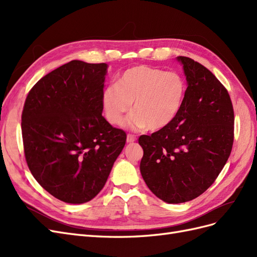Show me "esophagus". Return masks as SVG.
<instances>
[{"mask_svg":"<svg viewBox=\"0 0 257 257\" xmlns=\"http://www.w3.org/2000/svg\"><path fill=\"white\" fill-rule=\"evenodd\" d=\"M136 136L135 135H133V134H128L127 135V138H126V142L128 143V144H132V143H134V142H136Z\"/></svg>","mask_w":257,"mask_h":257,"instance_id":"34e87169","label":"esophagus"}]
</instances>
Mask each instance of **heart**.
Returning a JSON list of instances; mask_svg holds the SVG:
<instances>
[{"label":"heart","mask_w":257,"mask_h":257,"mask_svg":"<svg viewBox=\"0 0 257 257\" xmlns=\"http://www.w3.org/2000/svg\"><path fill=\"white\" fill-rule=\"evenodd\" d=\"M186 94L183 77L150 66L126 69L115 82L103 91L102 103L107 120L118 125L131 109L128 124L133 127L157 131L169 125L180 112Z\"/></svg>","instance_id":"b5f03b06"}]
</instances>
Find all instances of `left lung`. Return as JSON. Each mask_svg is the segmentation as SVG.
I'll return each instance as SVG.
<instances>
[{"label":"left lung","mask_w":257,"mask_h":257,"mask_svg":"<svg viewBox=\"0 0 257 257\" xmlns=\"http://www.w3.org/2000/svg\"><path fill=\"white\" fill-rule=\"evenodd\" d=\"M178 60L188 81L181 110L169 125L138 139L144 180L168 204L192 200L210 188L234 143V108L226 88L198 62Z\"/></svg>","instance_id":"1"}]
</instances>
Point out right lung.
Segmentation results:
<instances>
[{
  "instance_id": "1",
  "label": "right lung",
  "mask_w": 257,
  "mask_h": 257,
  "mask_svg": "<svg viewBox=\"0 0 257 257\" xmlns=\"http://www.w3.org/2000/svg\"><path fill=\"white\" fill-rule=\"evenodd\" d=\"M106 63L73 60L30 90L21 114L31 174L52 196L83 204L104 188L126 134L102 115Z\"/></svg>"
}]
</instances>
